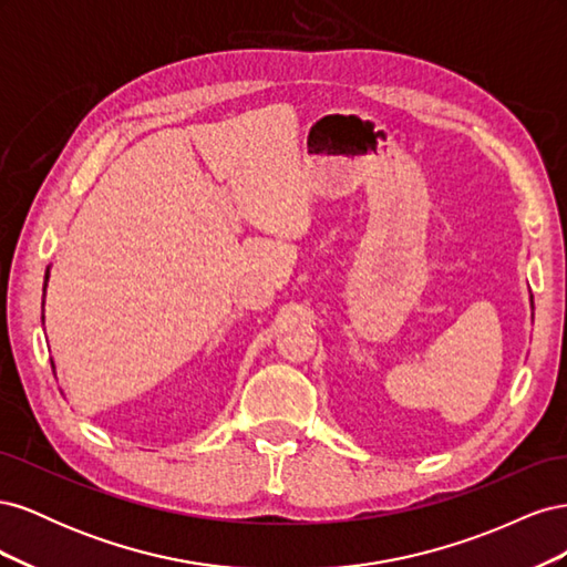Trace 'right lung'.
Instances as JSON below:
<instances>
[{"label":"right lung","mask_w":567,"mask_h":567,"mask_svg":"<svg viewBox=\"0 0 567 567\" xmlns=\"http://www.w3.org/2000/svg\"><path fill=\"white\" fill-rule=\"evenodd\" d=\"M47 279H49V269H47V277H44V286H47ZM44 305V302H42ZM42 321H44V310H42Z\"/></svg>","instance_id":"1"}]
</instances>
